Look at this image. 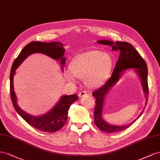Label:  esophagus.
<instances>
[{
    "instance_id": "1",
    "label": "esophagus",
    "mask_w": 160,
    "mask_h": 160,
    "mask_svg": "<svg viewBox=\"0 0 160 160\" xmlns=\"http://www.w3.org/2000/svg\"><path fill=\"white\" fill-rule=\"evenodd\" d=\"M86 95H87V92H85V91H82V92H79L78 97H79L80 98H82V97H86Z\"/></svg>"
}]
</instances>
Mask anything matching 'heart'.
Instances as JSON below:
<instances>
[{
  "label": "heart",
  "mask_w": 160,
  "mask_h": 160,
  "mask_svg": "<svg viewBox=\"0 0 160 160\" xmlns=\"http://www.w3.org/2000/svg\"><path fill=\"white\" fill-rule=\"evenodd\" d=\"M113 59L110 54L100 50H90L76 56L72 60L66 76L68 80L74 81V77L82 79L90 88L101 86L111 76Z\"/></svg>",
  "instance_id": "1"
}]
</instances>
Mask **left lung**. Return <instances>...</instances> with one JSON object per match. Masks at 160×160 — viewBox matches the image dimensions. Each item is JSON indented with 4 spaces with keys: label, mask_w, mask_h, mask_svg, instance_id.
Masks as SVG:
<instances>
[{
    "label": "left lung",
    "mask_w": 160,
    "mask_h": 160,
    "mask_svg": "<svg viewBox=\"0 0 160 160\" xmlns=\"http://www.w3.org/2000/svg\"><path fill=\"white\" fill-rule=\"evenodd\" d=\"M97 42L100 44L109 45L113 51L119 52L120 55L114 69L111 77L99 88L93 92V97L96 98V105L94 108V124L102 131L106 133H115L122 131L133 124L136 120L142 115L143 111L134 121L129 124L125 125H114L107 122L102 117V111L105 97L107 95L112 86L119 80L121 76L127 69H133V72L138 74L140 79L143 92L145 97V104L148 102V67L143 59L140 56L138 52L131 44L127 42H113L109 40H99Z\"/></svg>",
    "instance_id": "left-lung-1"
}]
</instances>
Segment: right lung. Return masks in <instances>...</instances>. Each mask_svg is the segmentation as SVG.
<instances>
[{"mask_svg":"<svg viewBox=\"0 0 160 160\" xmlns=\"http://www.w3.org/2000/svg\"><path fill=\"white\" fill-rule=\"evenodd\" d=\"M61 42H52L49 43L32 42L27 44L22 49L18 57L12 63L10 74V92L11 100L15 111L30 125L38 130L53 133L58 131L63 127L68 120V114L71 104L78 99L77 94L63 95L51 110L39 116H33L27 113L19 107L17 98L13 87V77L16 70L21 63L30 55L33 53H43L53 59L59 60L62 66V70L65 65L66 58L63 57L65 49Z\"/></svg>","mask_w":160,"mask_h":160,"instance_id":"obj_1","label":"right lung"}]
</instances>
